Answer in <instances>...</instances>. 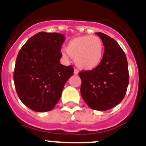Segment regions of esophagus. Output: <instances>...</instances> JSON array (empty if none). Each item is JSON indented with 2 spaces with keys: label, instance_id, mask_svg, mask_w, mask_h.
I'll use <instances>...</instances> for the list:
<instances>
[{
  "label": "esophagus",
  "instance_id": "obj_1",
  "mask_svg": "<svg viewBox=\"0 0 146 146\" xmlns=\"http://www.w3.org/2000/svg\"><path fill=\"white\" fill-rule=\"evenodd\" d=\"M78 73H79V71L77 70V69H74V74H78Z\"/></svg>",
  "mask_w": 146,
  "mask_h": 146
}]
</instances>
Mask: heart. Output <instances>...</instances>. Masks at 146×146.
I'll return each instance as SVG.
<instances>
[{"label":"heart","mask_w":146,"mask_h":146,"mask_svg":"<svg viewBox=\"0 0 146 146\" xmlns=\"http://www.w3.org/2000/svg\"><path fill=\"white\" fill-rule=\"evenodd\" d=\"M104 45L102 39L96 36L86 35L70 40L64 51V56L69 55L74 58L77 66L84 70H92L102 60Z\"/></svg>","instance_id":"1"}]
</instances>
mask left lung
<instances>
[{"instance_id":"left-lung-1","label":"left lung","mask_w":146,"mask_h":146,"mask_svg":"<svg viewBox=\"0 0 146 146\" xmlns=\"http://www.w3.org/2000/svg\"><path fill=\"white\" fill-rule=\"evenodd\" d=\"M103 42L104 55L95 69L82 71L80 93L88 106L96 110H108L124 98L129 85L126 55L115 40L103 33H96Z\"/></svg>"}]
</instances>
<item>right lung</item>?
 Returning <instances> with one entry per match:
<instances>
[{
    "label": "right lung",
    "mask_w": 146,
    "mask_h": 146,
    "mask_svg": "<svg viewBox=\"0 0 146 146\" xmlns=\"http://www.w3.org/2000/svg\"><path fill=\"white\" fill-rule=\"evenodd\" d=\"M64 41V34L39 32L18 53L14 72L15 88L22 102L33 111L52 110L73 75L72 66L60 63Z\"/></svg>",
    "instance_id": "1"
}]
</instances>
